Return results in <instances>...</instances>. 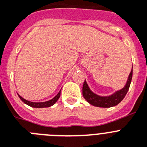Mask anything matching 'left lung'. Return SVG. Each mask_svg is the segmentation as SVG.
Masks as SVG:
<instances>
[{"mask_svg": "<svg viewBox=\"0 0 147 147\" xmlns=\"http://www.w3.org/2000/svg\"><path fill=\"white\" fill-rule=\"evenodd\" d=\"M131 78H132V69L129 74L125 87L121 89L120 90L117 91L113 94L108 96H100L92 92L90 89L89 88L87 81H84L83 84V89H82L83 96L92 105L100 107V108H111V107L119 104V102L124 98L127 92L129 90V87H130Z\"/></svg>", "mask_w": 147, "mask_h": 147, "instance_id": "8db88e82", "label": "left lung"}]
</instances>
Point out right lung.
<instances>
[{
	"instance_id": "right-lung-1",
	"label": "right lung",
	"mask_w": 147,
	"mask_h": 147,
	"mask_svg": "<svg viewBox=\"0 0 147 147\" xmlns=\"http://www.w3.org/2000/svg\"><path fill=\"white\" fill-rule=\"evenodd\" d=\"M18 96L20 98L22 102L25 103L26 105H28L30 106L32 108H49V107H51V106H52L53 105L55 104L57 102V101L58 100V98H60V91L57 94L56 96H55L52 99H51L49 101H46V102H30V101L26 100L24 98H22L21 96L18 95Z\"/></svg>"
}]
</instances>
